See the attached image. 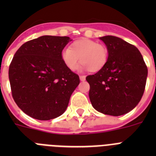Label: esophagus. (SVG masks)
I'll return each instance as SVG.
<instances>
[{
	"mask_svg": "<svg viewBox=\"0 0 156 156\" xmlns=\"http://www.w3.org/2000/svg\"><path fill=\"white\" fill-rule=\"evenodd\" d=\"M80 80L81 81H84L86 80V76H80Z\"/></svg>",
	"mask_w": 156,
	"mask_h": 156,
	"instance_id": "1",
	"label": "esophagus"
}]
</instances>
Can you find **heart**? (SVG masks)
Listing matches in <instances>:
<instances>
[{"label":"heart","instance_id":"1","mask_svg":"<svg viewBox=\"0 0 156 156\" xmlns=\"http://www.w3.org/2000/svg\"><path fill=\"white\" fill-rule=\"evenodd\" d=\"M61 58L65 66L70 70L76 69L80 60L81 69L98 72L104 68L108 62V51L102 44L83 38L74 41L70 48L63 49Z\"/></svg>","mask_w":156,"mask_h":156}]
</instances>
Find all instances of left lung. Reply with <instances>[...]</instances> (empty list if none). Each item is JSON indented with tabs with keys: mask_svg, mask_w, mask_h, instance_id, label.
<instances>
[{
	"mask_svg": "<svg viewBox=\"0 0 156 156\" xmlns=\"http://www.w3.org/2000/svg\"><path fill=\"white\" fill-rule=\"evenodd\" d=\"M102 41L108 51V62L97 73L87 76L89 98L95 109L119 116L137 105L144 91L148 69L136 47L114 36Z\"/></svg>",
	"mask_w": 156,
	"mask_h": 156,
	"instance_id": "left-lung-1",
	"label": "left lung"
}]
</instances>
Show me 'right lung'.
Wrapping results in <instances>:
<instances>
[{
	"label": "right lung",
	"mask_w": 156,
	"mask_h": 156,
	"mask_svg": "<svg viewBox=\"0 0 156 156\" xmlns=\"http://www.w3.org/2000/svg\"><path fill=\"white\" fill-rule=\"evenodd\" d=\"M69 37L42 36L25 43L14 55L8 76L12 97L32 118L50 120L62 115L79 76L64 65L61 53Z\"/></svg>",
	"instance_id": "add662e5"
}]
</instances>
